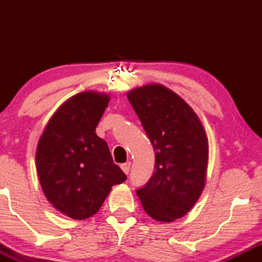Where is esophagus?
<instances>
[{
	"instance_id": "esophagus-1",
	"label": "esophagus",
	"mask_w": 262,
	"mask_h": 262,
	"mask_svg": "<svg viewBox=\"0 0 262 262\" xmlns=\"http://www.w3.org/2000/svg\"><path fill=\"white\" fill-rule=\"evenodd\" d=\"M130 162H125V164H122L121 165V167H122V170L124 171V173H129V170H130Z\"/></svg>"
}]
</instances>
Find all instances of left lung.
I'll return each instance as SVG.
<instances>
[{"label":"left lung","instance_id":"obj_1","mask_svg":"<svg viewBox=\"0 0 262 262\" xmlns=\"http://www.w3.org/2000/svg\"><path fill=\"white\" fill-rule=\"evenodd\" d=\"M127 96L155 151V172L137 194L150 217L172 222L187 214L206 185V132L193 110L165 86L145 85Z\"/></svg>","mask_w":262,"mask_h":262}]
</instances>
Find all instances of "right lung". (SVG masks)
Returning a JSON list of instances; mask_svg holds the SVG:
<instances>
[{
  "label": "right lung",
  "mask_w": 262,
  "mask_h": 262,
  "mask_svg": "<svg viewBox=\"0 0 262 262\" xmlns=\"http://www.w3.org/2000/svg\"><path fill=\"white\" fill-rule=\"evenodd\" d=\"M108 102L110 96L93 91L69 98L48 122L37 146V172L45 197L77 221L96 214L112 186L127 180L106 141L96 134Z\"/></svg>",
  "instance_id": "add662e5"
}]
</instances>
